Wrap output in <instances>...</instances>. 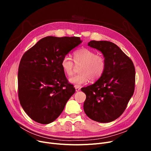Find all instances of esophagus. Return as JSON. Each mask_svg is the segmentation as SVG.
<instances>
[{
  "label": "esophagus",
  "mask_w": 151,
  "mask_h": 151,
  "mask_svg": "<svg viewBox=\"0 0 151 151\" xmlns=\"http://www.w3.org/2000/svg\"><path fill=\"white\" fill-rule=\"evenodd\" d=\"M75 90H76V92H79V91H80V88H79V87L76 86V87H75Z\"/></svg>",
  "instance_id": "obj_1"
}]
</instances>
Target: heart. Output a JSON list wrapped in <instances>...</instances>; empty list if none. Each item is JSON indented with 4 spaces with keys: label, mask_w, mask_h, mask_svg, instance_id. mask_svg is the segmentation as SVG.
Returning <instances> with one entry per match:
<instances>
[{
    "label": "heart",
    "mask_w": 151,
    "mask_h": 151,
    "mask_svg": "<svg viewBox=\"0 0 151 151\" xmlns=\"http://www.w3.org/2000/svg\"><path fill=\"white\" fill-rule=\"evenodd\" d=\"M73 60L76 66L81 65L79 68V73L70 79V82L76 86H80L88 83L90 79L96 81L104 75L106 67V60L101 54L88 48H80L74 51ZM74 62L68 55L62 58L60 61L61 67L68 76L73 73Z\"/></svg>",
    "instance_id": "obj_1"
}]
</instances>
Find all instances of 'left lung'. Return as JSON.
Returning <instances> with one entry per match:
<instances>
[{"mask_svg":"<svg viewBox=\"0 0 151 151\" xmlns=\"http://www.w3.org/2000/svg\"><path fill=\"white\" fill-rule=\"evenodd\" d=\"M88 46L103 53L106 67L96 83L81 89L86 95L84 111L93 121L110 122L122 114L133 96L135 68L131 59L112 42L92 40Z\"/></svg>","mask_w":151,"mask_h":151,"instance_id":"obj_1","label":"left lung"}]
</instances>
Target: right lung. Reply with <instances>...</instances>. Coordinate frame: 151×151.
<instances>
[{
    "mask_svg": "<svg viewBox=\"0 0 151 151\" xmlns=\"http://www.w3.org/2000/svg\"><path fill=\"white\" fill-rule=\"evenodd\" d=\"M81 43L77 37L49 36L23 54L18 68V97L23 109L34 121L47 124L55 121L75 92L60 61Z\"/></svg>",
    "mask_w": 151,
    "mask_h": 151,
    "instance_id": "right-lung-1",
    "label": "right lung"
}]
</instances>
